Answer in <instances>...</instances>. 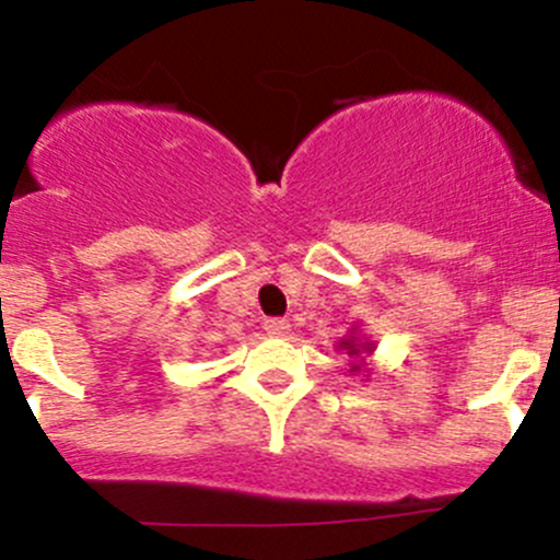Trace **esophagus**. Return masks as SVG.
<instances>
[{"mask_svg":"<svg viewBox=\"0 0 560 560\" xmlns=\"http://www.w3.org/2000/svg\"><path fill=\"white\" fill-rule=\"evenodd\" d=\"M290 327L292 325L287 319H268V322H265V332L276 335V338H281V335L290 332Z\"/></svg>","mask_w":560,"mask_h":560,"instance_id":"34e87169","label":"esophagus"}]
</instances>
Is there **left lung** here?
<instances>
[{"instance_id":"8db88e82","label":"left lung","mask_w":560,"mask_h":560,"mask_svg":"<svg viewBox=\"0 0 560 560\" xmlns=\"http://www.w3.org/2000/svg\"><path fill=\"white\" fill-rule=\"evenodd\" d=\"M338 351H346V354L351 357V370L349 373L351 375H362L364 381L370 378V375H373V368H370V362L368 359L373 357V351H375V343L373 340H368L364 338L362 332H359V325H354L349 329V335H346V338H340V343H338Z\"/></svg>"}]
</instances>
